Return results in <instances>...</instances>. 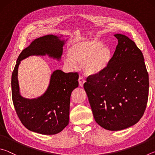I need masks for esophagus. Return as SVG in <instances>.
Wrapping results in <instances>:
<instances>
[{
  "label": "esophagus",
  "mask_w": 155,
  "mask_h": 155,
  "mask_svg": "<svg viewBox=\"0 0 155 155\" xmlns=\"http://www.w3.org/2000/svg\"><path fill=\"white\" fill-rule=\"evenodd\" d=\"M85 78L81 77V76H80L79 78H78V83H79V85L81 86V87H83V84L85 83Z\"/></svg>",
  "instance_id": "34e87169"
}]
</instances>
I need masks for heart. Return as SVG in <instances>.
Here are the masks:
<instances>
[{"mask_svg":"<svg viewBox=\"0 0 155 155\" xmlns=\"http://www.w3.org/2000/svg\"><path fill=\"white\" fill-rule=\"evenodd\" d=\"M68 52L70 56L64 57L65 65L75 66L74 60L82 63L83 69L88 74L104 71L112 58L111 48L96 39L74 43L70 46Z\"/></svg>","mask_w":155,"mask_h":155,"instance_id":"heart-1","label":"heart"}]
</instances>
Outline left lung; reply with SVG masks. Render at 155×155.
I'll return each mask as SVG.
<instances>
[{"label": "left lung", "mask_w": 155, "mask_h": 155, "mask_svg": "<svg viewBox=\"0 0 155 155\" xmlns=\"http://www.w3.org/2000/svg\"><path fill=\"white\" fill-rule=\"evenodd\" d=\"M109 65L87 78L83 87L96 122L109 130H120L139 122L148 99L149 78L143 54L122 34Z\"/></svg>", "instance_id": "8db88e82"}]
</instances>
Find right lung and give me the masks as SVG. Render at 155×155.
Listing matches in <instances>:
<instances>
[{"instance_id":"1","label":"right lung","mask_w":155,"mask_h":155,"mask_svg":"<svg viewBox=\"0 0 155 155\" xmlns=\"http://www.w3.org/2000/svg\"><path fill=\"white\" fill-rule=\"evenodd\" d=\"M64 41L53 35L34 40L20 54L12 77V95L18 118L27 129L42 135L57 134L69 122L70 101L72 91L78 86V72L65 73L57 70L51 78L46 93L37 99H26L19 94L18 68L20 61L33 54L59 59Z\"/></svg>"}]
</instances>
